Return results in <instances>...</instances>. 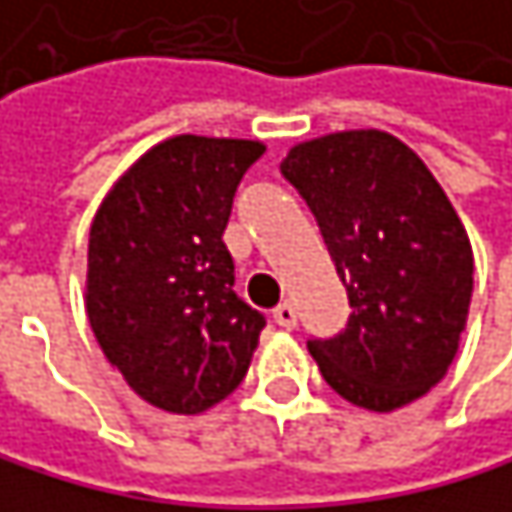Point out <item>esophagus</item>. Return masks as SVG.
I'll list each match as a JSON object with an SVG mask.
<instances>
[{
  "label": "esophagus",
  "instance_id": "obj_1",
  "mask_svg": "<svg viewBox=\"0 0 512 512\" xmlns=\"http://www.w3.org/2000/svg\"><path fill=\"white\" fill-rule=\"evenodd\" d=\"M296 308H293V302H280L277 308H274V323L277 326H284V329H293L296 326Z\"/></svg>",
  "mask_w": 512,
  "mask_h": 512
}]
</instances>
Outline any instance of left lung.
<instances>
[{
  "instance_id": "1",
  "label": "left lung",
  "mask_w": 512,
  "mask_h": 512,
  "mask_svg": "<svg viewBox=\"0 0 512 512\" xmlns=\"http://www.w3.org/2000/svg\"><path fill=\"white\" fill-rule=\"evenodd\" d=\"M280 173L348 290L345 329L308 339L326 385L372 412L424 397L455 360L473 293V250L446 192L385 131L299 143Z\"/></svg>"
}]
</instances>
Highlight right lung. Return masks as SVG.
Returning <instances> with one entry per match:
<instances>
[{
    "label": "right lung",
    "mask_w": 512,
    "mask_h": 512,
    "mask_svg": "<svg viewBox=\"0 0 512 512\" xmlns=\"http://www.w3.org/2000/svg\"><path fill=\"white\" fill-rule=\"evenodd\" d=\"M262 152L253 140H164L94 216L91 329L127 385L164 412H204L247 375L265 314L235 293L222 232Z\"/></svg>",
    "instance_id": "1"
}]
</instances>
